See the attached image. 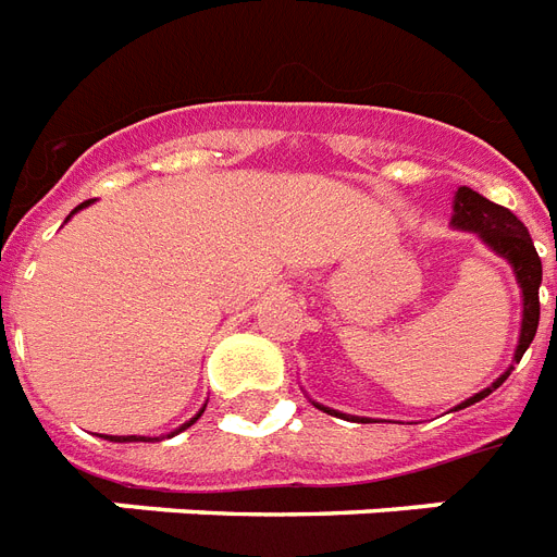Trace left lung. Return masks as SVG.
<instances>
[{
    "label": "left lung",
    "instance_id": "8db88e82",
    "mask_svg": "<svg viewBox=\"0 0 557 557\" xmlns=\"http://www.w3.org/2000/svg\"><path fill=\"white\" fill-rule=\"evenodd\" d=\"M450 225L459 227V231H474V234L480 236V239H483L494 253H500L503 260H509V265L515 269V277H518L520 292H523V323H520L518 349H515V361H520L523 352L529 349V344H532V338H535L537 321H541V300H537V288H541V274H544V269H541V257H537L532 236H529L523 222H520L509 208L494 205V201H488L485 196L471 190V187H459L457 196H454ZM555 260H557V253H555ZM511 370H515V367H509V370L503 372L492 387L480 389V393L466 398V401L454 407V410H462V407L474 405V401L488 396L492 389H497L503 381L509 379ZM314 407H321L323 413L344 416V419H347V413L330 410V407L318 405V401H314ZM352 419H356V416H352ZM361 422H370V419H361Z\"/></svg>",
    "mask_w": 557,
    "mask_h": 557
}]
</instances>
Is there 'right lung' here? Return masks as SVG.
<instances>
[{
  "label": "right lung",
  "instance_id": "right-lung-1",
  "mask_svg": "<svg viewBox=\"0 0 557 557\" xmlns=\"http://www.w3.org/2000/svg\"><path fill=\"white\" fill-rule=\"evenodd\" d=\"M86 205H91V199H89V201H83V205H77V208H74L72 213H77V210H83V208H86ZM72 213H69V219H72ZM201 413H205V407H201L199 413L193 416L190 422H185V424H182V428H176V431H173V433H168V436H176V433H182V431H185V428H190V424L196 422V419H199ZM109 440H112V442H147V436H124V440H121V436H109Z\"/></svg>",
  "mask_w": 557,
  "mask_h": 557
}]
</instances>
